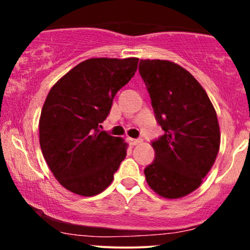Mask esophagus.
I'll return each instance as SVG.
<instances>
[{
    "label": "esophagus",
    "mask_w": 250,
    "mask_h": 250,
    "mask_svg": "<svg viewBox=\"0 0 250 250\" xmlns=\"http://www.w3.org/2000/svg\"><path fill=\"white\" fill-rule=\"evenodd\" d=\"M128 142L130 143L131 146H137L142 142L141 139H133V137H128Z\"/></svg>",
    "instance_id": "obj_1"
}]
</instances>
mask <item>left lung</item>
<instances>
[{
  "label": "left lung",
  "instance_id": "obj_1",
  "mask_svg": "<svg viewBox=\"0 0 250 250\" xmlns=\"http://www.w3.org/2000/svg\"><path fill=\"white\" fill-rule=\"evenodd\" d=\"M157 122L165 134L151 143L154 162L145 169L148 186L166 199L193 193L213 167L221 134L215 108L197 80L168 60H141Z\"/></svg>",
  "mask_w": 250,
  "mask_h": 250
}]
</instances>
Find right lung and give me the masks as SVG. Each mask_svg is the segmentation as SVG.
<instances>
[{
    "mask_svg": "<svg viewBox=\"0 0 250 250\" xmlns=\"http://www.w3.org/2000/svg\"><path fill=\"white\" fill-rule=\"evenodd\" d=\"M137 57L89 59L48 93L40 116V146L60 185L81 196L110 186L127 155V142L99 130L117 91L130 81Z\"/></svg>",
    "mask_w": 250,
    "mask_h": 250,
    "instance_id": "obj_1",
    "label": "right lung"
}]
</instances>
